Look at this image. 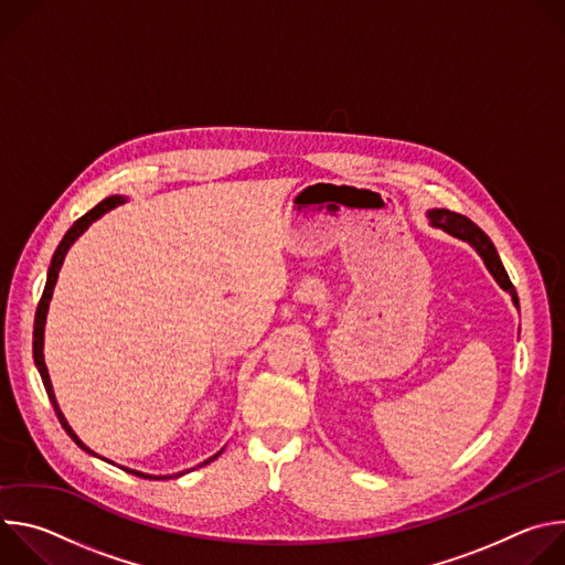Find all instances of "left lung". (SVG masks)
<instances>
[{"label":"left lung","instance_id":"8db88e82","mask_svg":"<svg viewBox=\"0 0 565 565\" xmlns=\"http://www.w3.org/2000/svg\"><path fill=\"white\" fill-rule=\"evenodd\" d=\"M429 218L436 227H443L445 232L467 241V244H471L476 248V253L482 257V262H486L488 270L494 275V279L501 284V288H505L510 295H512V301L516 303L519 308V297H516V290L499 259V253L494 248V244L490 241V236L482 232L473 221H469L467 216L458 214V212H451V210H431L429 212Z\"/></svg>","mask_w":565,"mask_h":565}]
</instances>
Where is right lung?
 <instances>
[{
  "label": "right lung",
  "instance_id": "add662e5",
  "mask_svg": "<svg viewBox=\"0 0 565 565\" xmlns=\"http://www.w3.org/2000/svg\"><path fill=\"white\" fill-rule=\"evenodd\" d=\"M125 199H120V196H109V199H105L103 203H98L94 210H89L87 214H83L79 216L71 227H68V232L64 234V238L60 241V246H57V250H55V255H53V259H51V266H49V277H46V286H44V292H42V297H40V303H38V310H35V327H33V358H35V364H38V371H40V375H42V382H44V388H46V393H49V397H51V402H53V409H55V414H57V420H60V425L64 427V431L71 436V440L79 447V449H85V451H89V454H94L83 440H79L75 434H73V429L66 425V420H64V416H62V412L57 409V402H55V395H53V388H51V380H49V371H46V364H44V353H42V347H44V321H46V312H49V301H51V295H53V286H55V281H57V273H60V268H62V262H64V255H66V250L71 248V244L73 241L83 234L98 216H103L105 212H109L111 207H116V205H120ZM221 454V451H218ZM216 454V456H218ZM216 456H212L210 460H205L203 465H207V462H212ZM125 469V467H122ZM125 471H129V473H136L138 478H166V476H149V473H140V471H134V469H125Z\"/></svg>",
  "mask_w": 565,
  "mask_h": 565
}]
</instances>
